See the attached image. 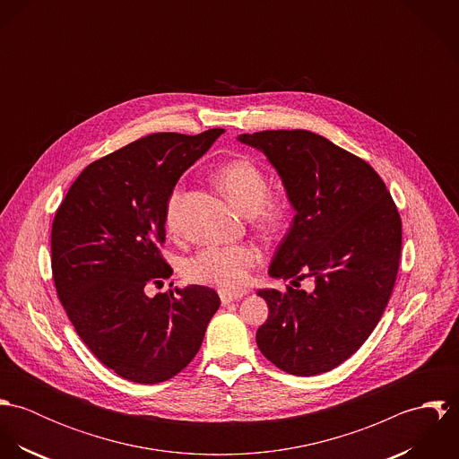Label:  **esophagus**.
<instances>
[{
  "instance_id": "esophagus-1",
  "label": "esophagus",
  "mask_w": 459,
  "mask_h": 459,
  "mask_svg": "<svg viewBox=\"0 0 459 459\" xmlns=\"http://www.w3.org/2000/svg\"><path fill=\"white\" fill-rule=\"evenodd\" d=\"M219 297H221V302L226 306L230 302H235V300H240L244 297V293H238V291H228V290H219Z\"/></svg>"
}]
</instances>
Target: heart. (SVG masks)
<instances>
[{"label": "heart", "mask_w": 459, "mask_h": 459, "mask_svg": "<svg viewBox=\"0 0 459 459\" xmlns=\"http://www.w3.org/2000/svg\"><path fill=\"white\" fill-rule=\"evenodd\" d=\"M217 180L226 195L242 212L255 215L262 224L275 222L282 213L279 199L268 196V178L251 160H233L217 171ZM182 191L177 189L166 204V226L175 231L180 222ZM260 262V251L251 244L208 246L184 262V275L199 284H213L221 290H242L251 268Z\"/></svg>", "instance_id": "b5f03b06"}]
</instances>
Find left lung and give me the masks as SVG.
I'll list each match as a JSON object with an SVG mask.
<instances>
[{"instance_id": "obj_1", "label": "left lung", "mask_w": 459, "mask_h": 459, "mask_svg": "<svg viewBox=\"0 0 459 459\" xmlns=\"http://www.w3.org/2000/svg\"><path fill=\"white\" fill-rule=\"evenodd\" d=\"M238 141L268 159L295 210L270 277L315 279L313 291H258L268 306L258 348L290 375L327 373L364 344L387 307L401 217L378 173L324 135L263 131Z\"/></svg>"}]
</instances>
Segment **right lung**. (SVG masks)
I'll list each match as a JSON object with an SVG mask.
<instances>
[{
	"label": "right lung",
	"mask_w": 459,
	"mask_h": 459,
	"mask_svg": "<svg viewBox=\"0 0 459 459\" xmlns=\"http://www.w3.org/2000/svg\"><path fill=\"white\" fill-rule=\"evenodd\" d=\"M224 129L141 137L82 169L53 221L51 263L66 316L118 377L160 384L197 353L221 299L191 284L157 293L173 270L160 256L166 204L178 178Z\"/></svg>",
	"instance_id": "1"
}]
</instances>
